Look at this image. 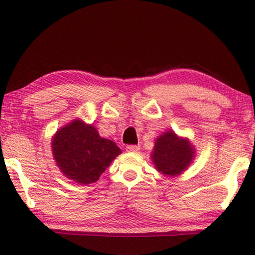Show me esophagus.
Wrapping results in <instances>:
<instances>
[{
  "mask_svg": "<svg viewBox=\"0 0 255 255\" xmlns=\"http://www.w3.org/2000/svg\"><path fill=\"white\" fill-rule=\"evenodd\" d=\"M139 149H140V147H139V146H137V145H128L126 147L127 152H130V153H136Z\"/></svg>",
  "mask_w": 255,
  "mask_h": 255,
  "instance_id": "1",
  "label": "esophagus"
}]
</instances>
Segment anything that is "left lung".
Segmentation results:
<instances>
[{
    "instance_id": "obj_1",
    "label": "left lung",
    "mask_w": 255,
    "mask_h": 255,
    "mask_svg": "<svg viewBox=\"0 0 255 255\" xmlns=\"http://www.w3.org/2000/svg\"><path fill=\"white\" fill-rule=\"evenodd\" d=\"M195 150L187 138L179 137L170 129L155 140L152 161L162 174L175 176L187 170L195 157Z\"/></svg>"
}]
</instances>
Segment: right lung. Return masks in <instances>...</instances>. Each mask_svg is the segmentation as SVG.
<instances>
[{
	"mask_svg": "<svg viewBox=\"0 0 255 255\" xmlns=\"http://www.w3.org/2000/svg\"><path fill=\"white\" fill-rule=\"evenodd\" d=\"M51 149L63 174L84 185L98 181L122 154L115 141L102 138L96 127L80 119H74L55 133Z\"/></svg>",
	"mask_w": 255,
	"mask_h": 255,
	"instance_id": "right-lung-1",
	"label": "right lung"
}]
</instances>
